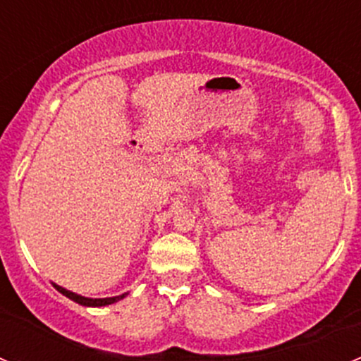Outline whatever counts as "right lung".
I'll use <instances>...</instances> for the list:
<instances>
[{
    "label": "right lung",
    "mask_w": 361,
    "mask_h": 361,
    "mask_svg": "<svg viewBox=\"0 0 361 361\" xmlns=\"http://www.w3.org/2000/svg\"><path fill=\"white\" fill-rule=\"evenodd\" d=\"M54 288L57 290V292H61L64 295V297L71 298L73 302H76V304L80 305H85V307H103V305H110V304H115V302L122 300L123 297H127V293H122V295H116V297H106V298H90V297H83V295H78L75 292H69V290L63 288V286H59L57 283H52Z\"/></svg>",
    "instance_id": "right-lung-1"
}]
</instances>
